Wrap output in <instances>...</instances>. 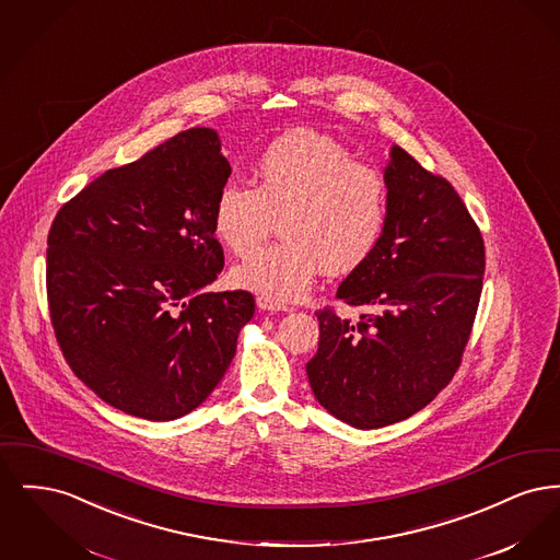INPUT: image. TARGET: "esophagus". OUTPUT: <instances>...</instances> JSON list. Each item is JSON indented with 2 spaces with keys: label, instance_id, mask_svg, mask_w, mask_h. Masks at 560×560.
Masks as SVG:
<instances>
[{
  "label": "esophagus",
  "instance_id": "obj_1",
  "mask_svg": "<svg viewBox=\"0 0 560 560\" xmlns=\"http://www.w3.org/2000/svg\"><path fill=\"white\" fill-rule=\"evenodd\" d=\"M256 304H258L262 311H290L285 304L275 302V300H270L267 295H258V298H256Z\"/></svg>",
  "mask_w": 560,
  "mask_h": 560
}]
</instances>
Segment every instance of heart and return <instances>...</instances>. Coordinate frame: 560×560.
Listing matches in <instances>:
<instances>
[{
	"mask_svg": "<svg viewBox=\"0 0 560 560\" xmlns=\"http://www.w3.org/2000/svg\"><path fill=\"white\" fill-rule=\"evenodd\" d=\"M384 176L338 140L295 130L275 138L254 165V185H222L212 208L213 235L235 256H249L279 215L283 240L233 270V281L270 300H295L320 268L347 275L361 267L386 226Z\"/></svg>",
	"mask_w": 560,
	"mask_h": 560,
	"instance_id": "b5f03b06",
	"label": "heart"
}]
</instances>
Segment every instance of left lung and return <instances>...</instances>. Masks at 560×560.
Instances as JSON below:
<instances>
[{
	"mask_svg": "<svg viewBox=\"0 0 560 560\" xmlns=\"http://www.w3.org/2000/svg\"><path fill=\"white\" fill-rule=\"evenodd\" d=\"M384 172L386 226L372 256L323 306L306 363L320 405L354 428H382L427 407L457 372L479 308L485 241L452 183L395 147Z\"/></svg>",
	"mask_w": 560,
	"mask_h": 560,
	"instance_id": "1",
	"label": "left lung"
}]
</instances>
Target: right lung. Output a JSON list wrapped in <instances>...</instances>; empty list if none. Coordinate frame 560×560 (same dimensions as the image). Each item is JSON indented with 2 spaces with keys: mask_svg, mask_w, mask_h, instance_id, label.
I'll use <instances>...</instances> for the list:
<instances>
[{
  "mask_svg": "<svg viewBox=\"0 0 560 560\" xmlns=\"http://www.w3.org/2000/svg\"><path fill=\"white\" fill-rule=\"evenodd\" d=\"M229 176L218 133L190 128L107 170L52 220L54 336L73 373L115 409L180 418L235 357L254 295L201 292L224 268L212 208Z\"/></svg>",
  "mask_w": 560,
  "mask_h": 560,
  "instance_id": "1",
  "label": "right lung"
}]
</instances>
